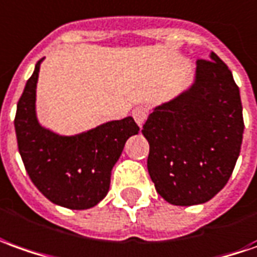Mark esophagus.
Wrapping results in <instances>:
<instances>
[{"label":"esophagus","instance_id":"1","mask_svg":"<svg viewBox=\"0 0 257 257\" xmlns=\"http://www.w3.org/2000/svg\"><path fill=\"white\" fill-rule=\"evenodd\" d=\"M133 117L136 120V123L141 127V125L144 124V121L148 117V109H147L146 106H137L134 110H133Z\"/></svg>","mask_w":257,"mask_h":257}]
</instances>
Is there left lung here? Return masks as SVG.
<instances>
[{
    "label": "left lung",
    "mask_w": 257,
    "mask_h": 257,
    "mask_svg": "<svg viewBox=\"0 0 257 257\" xmlns=\"http://www.w3.org/2000/svg\"><path fill=\"white\" fill-rule=\"evenodd\" d=\"M196 65L192 86L157 106L143 125L148 173L173 206L206 203L226 185L245 127L239 88L225 63L211 53Z\"/></svg>",
    "instance_id": "obj_1"
}]
</instances>
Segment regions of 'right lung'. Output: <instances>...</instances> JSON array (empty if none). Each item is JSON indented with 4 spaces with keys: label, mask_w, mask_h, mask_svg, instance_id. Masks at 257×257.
Instances as JSON below:
<instances>
[{
    "label": "right lung",
    "mask_w": 257,
    "mask_h": 257,
    "mask_svg": "<svg viewBox=\"0 0 257 257\" xmlns=\"http://www.w3.org/2000/svg\"><path fill=\"white\" fill-rule=\"evenodd\" d=\"M37 61L15 116L18 150L33 185L44 197L71 210H86L105 199L111 169L127 140L139 134L133 117L113 120L77 136H58L36 117Z\"/></svg>",
    "instance_id": "1"
}]
</instances>
